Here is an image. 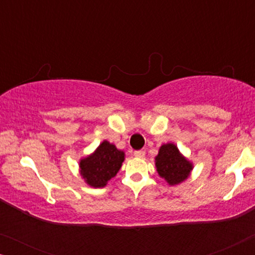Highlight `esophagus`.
Listing matches in <instances>:
<instances>
[{
  "instance_id": "1",
  "label": "esophagus",
  "mask_w": 255,
  "mask_h": 255,
  "mask_svg": "<svg viewBox=\"0 0 255 255\" xmlns=\"http://www.w3.org/2000/svg\"><path fill=\"white\" fill-rule=\"evenodd\" d=\"M134 156H137V158H144L145 156V151H142V149H139V151H134Z\"/></svg>"
}]
</instances>
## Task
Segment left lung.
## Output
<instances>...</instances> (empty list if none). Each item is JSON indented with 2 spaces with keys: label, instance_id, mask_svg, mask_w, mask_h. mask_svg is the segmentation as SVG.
<instances>
[{
  "label": "left lung",
  "instance_id": "obj_1",
  "mask_svg": "<svg viewBox=\"0 0 255 255\" xmlns=\"http://www.w3.org/2000/svg\"><path fill=\"white\" fill-rule=\"evenodd\" d=\"M155 166L159 175L163 177L170 186L181 183L189 176L193 169L191 162L184 158L172 142L162 145L155 156Z\"/></svg>",
  "mask_w": 255,
  "mask_h": 255
}]
</instances>
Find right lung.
Here are the masks:
<instances>
[{
    "instance_id": "1",
    "label": "right lung",
    "mask_w": 255,
    "mask_h": 255,
    "mask_svg": "<svg viewBox=\"0 0 255 255\" xmlns=\"http://www.w3.org/2000/svg\"><path fill=\"white\" fill-rule=\"evenodd\" d=\"M124 155L123 151L104 140L92 155L80 161V172L90 187L102 188L121 169Z\"/></svg>"
}]
</instances>
